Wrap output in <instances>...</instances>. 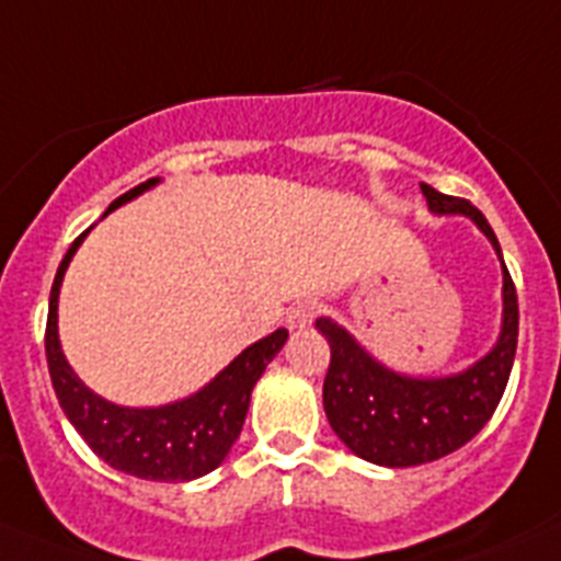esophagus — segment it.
Here are the masks:
<instances>
[{
  "label": "esophagus",
  "mask_w": 561,
  "mask_h": 561,
  "mask_svg": "<svg viewBox=\"0 0 561 561\" xmlns=\"http://www.w3.org/2000/svg\"><path fill=\"white\" fill-rule=\"evenodd\" d=\"M319 316V305L316 301H299V305H294L290 308V313H287V328L290 330H305L313 324V319Z\"/></svg>",
  "instance_id": "esophagus-1"
}]
</instances>
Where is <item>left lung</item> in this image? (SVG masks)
Returning a JSON list of instances; mask_svg holds the SVG:
<instances>
[{"label":"left lung","instance_id":"1","mask_svg":"<svg viewBox=\"0 0 561 561\" xmlns=\"http://www.w3.org/2000/svg\"><path fill=\"white\" fill-rule=\"evenodd\" d=\"M428 211L437 217H469L494 248L503 265V324L494 347L451 375H407L378 362L339 321L316 319L330 344L324 378V412L339 440L362 460L407 469L446 457L471 440L494 415L516 355L519 308L503 251L483 211L469 199L449 197L421 183Z\"/></svg>","mask_w":561,"mask_h":561}]
</instances>
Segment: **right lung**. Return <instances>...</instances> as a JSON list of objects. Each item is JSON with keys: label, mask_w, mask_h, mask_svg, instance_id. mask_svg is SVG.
<instances>
[{"label": "right lung", "mask_w": 561, "mask_h": 561, "mask_svg": "<svg viewBox=\"0 0 561 561\" xmlns=\"http://www.w3.org/2000/svg\"><path fill=\"white\" fill-rule=\"evenodd\" d=\"M158 183L160 178H152L135 186L133 192L121 194L115 203H110L104 217L129 199L154 188ZM90 231H84L72 242L67 256L58 265L50 290L45 350L58 403H61L67 421L76 426L78 435L84 437L87 446L101 460L110 462L112 469L140 477V480H158V483L197 480V477L217 469L240 437L253 387L262 378L267 364L274 362L276 353L285 347L287 330L279 328L276 333L265 335L256 344L242 350L226 369H220L206 387L197 389L188 398L163 403V407H121V403L106 401L78 378L76 369L67 362L65 350H61V339H58L61 282H65L67 267H70L72 256Z\"/></svg>", "instance_id": "obj_1"}]
</instances>
